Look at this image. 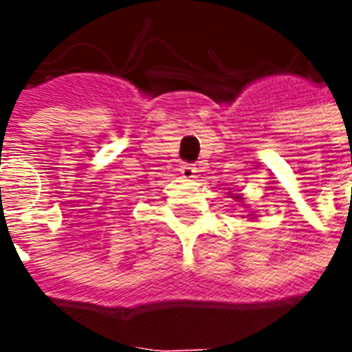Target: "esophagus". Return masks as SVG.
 <instances>
[{
	"instance_id": "esophagus-1",
	"label": "esophagus",
	"mask_w": 352,
	"mask_h": 352,
	"mask_svg": "<svg viewBox=\"0 0 352 352\" xmlns=\"http://www.w3.org/2000/svg\"><path fill=\"white\" fill-rule=\"evenodd\" d=\"M179 171H181V175L183 177H188V179H192V177H194V173H196V168H194V164L183 162V164L179 166Z\"/></svg>"
}]
</instances>
